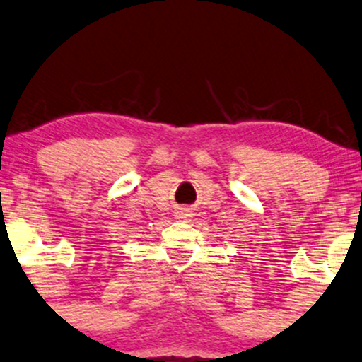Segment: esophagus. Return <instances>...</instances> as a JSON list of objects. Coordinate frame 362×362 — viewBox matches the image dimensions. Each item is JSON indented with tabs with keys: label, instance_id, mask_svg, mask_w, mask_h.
I'll use <instances>...</instances> for the list:
<instances>
[{
	"label": "esophagus",
	"instance_id": "esophagus-1",
	"mask_svg": "<svg viewBox=\"0 0 362 362\" xmlns=\"http://www.w3.org/2000/svg\"><path fill=\"white\" fill-rule=\"evenodd\" d=\"M178 216H180V218H189V216H190L189 210H180V211H178Z\"/></svg>",
	"mask_w": 362,
	"mask_h": 362
}]
</instances>
